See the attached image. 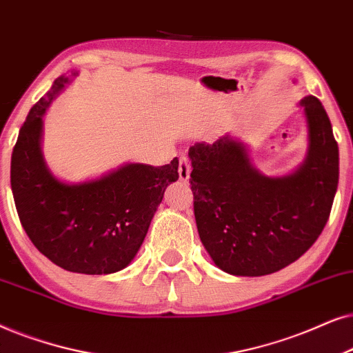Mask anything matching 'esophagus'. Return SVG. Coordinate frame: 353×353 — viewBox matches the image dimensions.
<instances>
[{"mask_svg": "<svg viewBox=\"0 0 353 353\" xmlns=\"http://www.w3.org/2000/svg\"><path fill=\"white\" fill-rule=\"evenodd\" d=\"M190 177V159L187 157L179 158V179L182 182H187Z\"/></svg>", "mask_w": 353, "mask_h": 353, "instance_id": "1", "label": "esophagus"}]
</instances>
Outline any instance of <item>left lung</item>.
<instances>
[{
	"mask_svg": "<svg viewBox=\"0 0 353 353\" xmlns=\"http://www.w3.org/2000/svg\"><path fill=\"white\" fill-rule=\"evenodd\" d=\"M307 158L288 176L268 177L237 139L189 148L200 241L214 265L234 276H265L299 260L330 219L339 182V147L316 97H305Z\"/></svg>",
	"mask_w": 353,
	"mask_h": 353,
	"instance_id": "obj_1",
	"label": "left lung"
}]
</instances>
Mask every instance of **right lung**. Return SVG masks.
Returning a JSON list of instances; mask_svg holds the SVG:
<instances>
[{"label": "right lung", "instance_id": "right-lung-1", "mask_svg": "<svg viewBox=\"0 0 353 353\" xmlns=\"http://www.w3.org/2000/svg\"><path fill=\"white\" fill-rule=\"evenodd\" d=\"M69 82L65 75L56 79L19 130L11 158L14 203L23 231L54 265L111 274L137 255L164 190L179 179V159L158 168L129 163L79 184L56 179L41 153V117Z\"/></svg>", "mask_w": 353, "mask_h": 353}]
</instances>
